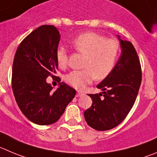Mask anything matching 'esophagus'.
I'll use <instances>...</instances> for the list:
<instances>
[{"label": "esophagus", "mask_w": 157, "mask_h": 157, "mask_svg": "<svg viewBox=\"0 0 157 157\" xmlns=\"http://www.w3.org/2000/svg\"><path fill=\"white\" fill-rule=\"evenodd\" d=\"M82 95H83V94L81 93V92H80V91H77V94H76V97H77V98H79V97H81Z\"/></svg>", "instance_id": "1"}]
</instances>
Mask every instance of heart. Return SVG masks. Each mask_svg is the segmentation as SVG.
<instances>
[{
  "label": "heart",
  "instance_id": "heart-1",
  "mask_svg": "<svg viewBox=\"0 0 157 157\" xmlns=\"http://www.w3.org/2000/svg\"><path fill=\"white\" fill-rule=\"evenodd\" d=\"M72 45L77 52L85 56L81 70H74L65 77L69 85L83 90L95 78L102 80L113 70L120 50L119 42L107 39L94 32H86L74 39ZM56 60L60 67L68 63V55L64 48L56 51Z\"/></svg>",
  "mask_w": 157,
  "mask_h": 157
}]
</instances>
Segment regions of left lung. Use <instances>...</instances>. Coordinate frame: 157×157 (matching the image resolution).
Instances as JSON below:
<instances>
[{"label":"left lung","mask_w":157,"mask_h":157,"mask_svg":"<svg viewBox=\"0 0 157 157\" xmlns=\"http://www.w3.org/2000/svg\"><path fill=\"white\" fill-rule=\"evenodd\" d=\"M120 42L121 53L111 74L97 87L103 92L89 94L91 107L84 112L87 125L98 131H106L118 125L132 108L140 90L142 71L140 59L130 42Z\"/></svg>","instance_id":"left-lung-1"}]
</instances>
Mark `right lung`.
Here are the masks:
<instances>
[{
	"mask_svg": "<svg viewBox=\"0 0 157 157\" xmlns=\"http://www.w3.org/2000/svg\"><path fill=\"white\" fill-rule=\"evenodd\" d=\"M59 40V32L55 26L42 25L21 42L14 56L13 93L21 112L37 125H51L58 121L76 94V90L65 83H59L53 91L46 82L49 75L55 77L52 74L58 70Z\"/></svg>",
	"mask_w": 157,
	"mask_h": 157,
	"instance_id": "right-lung-1",
	"label": "right lung"
}]
</instances>
